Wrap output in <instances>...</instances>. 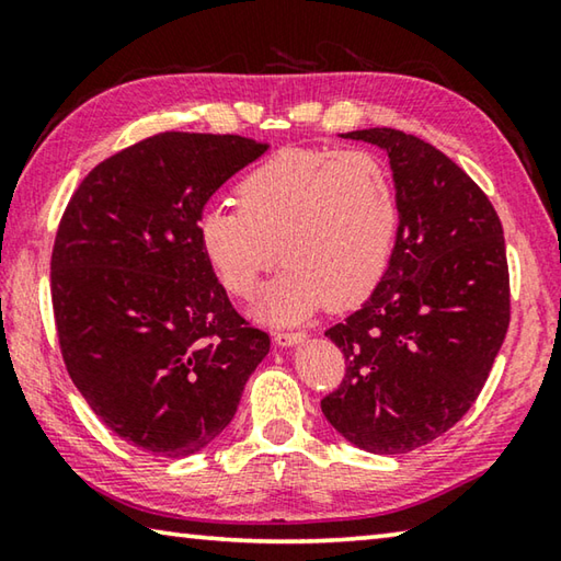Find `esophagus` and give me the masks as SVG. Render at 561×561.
<instances>
[{"mask_svg":"<svg viewBox=\"0 0 561 561\" xmlns=\"http://www.w3.org/2000/svg\"><path fill=\"white\" fill-rule=\"evenodd\" d=\"M274 341H277L279 346H297L301 341H307V334H304V331H279Z\"/></svg>","mask_w":561,"mask_h":561,"instance_id":"34e87169","label":"esophagus"}]
</instances>
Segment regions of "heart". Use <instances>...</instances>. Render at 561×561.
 <instances>
[{"mask_svg": "<svg viewBox=\"0 0 561 561\" xmlns=\"http://www.w3.org/2000/svg\"><path fill=\"white\" fill-rule=\"evenodd\" d=\"M240 210L210 205L195 237L215 277L252 297L262 274L287 267L254 307L270 324H297L329 301L356 307L391 264L401 225L388 168L366 150L284 148L237 185Z\"/></svg>", "mask_w": 561, "mask_h": 561, "instance_id": "obj_1", "label": "heart"}]
</instances>
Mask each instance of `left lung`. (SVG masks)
<instances>
[{"label": "left lung", "instance_id": "obj_1", "mask_svg": "<svg viewBox=\"0 0 561 561\" xmlns=\"http://www.w3.org/2000/svg\"><path fill=\"white\" fill-rule=\"evenodd\" d=\"M341 138L388 156L401 225L371 297L327 331L346 376L321 411L360 450L408 453L453 428L488 381L510 327L505 237L485 193L438 148L393 128Z\"/></svg>", "mask_w": 561, "mask_h": 561}]
</instances>
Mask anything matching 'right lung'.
<instances>
[{"mask_svg": "<svg viewBox=\"0 0 561 561\" xmlns=\"http://www.w3.org/2000/svg\"><path fill=\"white\" fill-rule=\"evenodd\" d=\"M264 150L242 136L160 133L93 168L61 217L51 301L64 364L138 450L207 448L270 354L195 237L207 201Z\"/></svg>", "mask_w": 561, "mask_h": 561, "instance_id": "obj_1", "label": "right lung"}]
</instances>
